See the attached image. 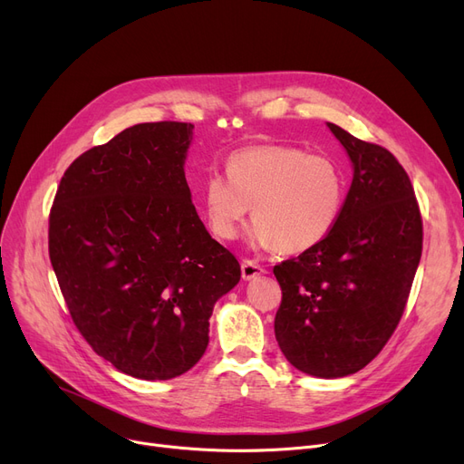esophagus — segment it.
Segmentation results:
<instances>
[{
    "mask_svg": "<svg viewBox=\"0 0 464 464\" xmlns=\"http://www.w3.org/2000/svg\"><path fill=\"white\" fill-rule=\"evenodd\" d=\"M240 273H242V280H254V278L265 275L266 271L263 269L259 263L245 259V261H242V265H240Z\"/></svg>",
    "mask_w": 464,
    "mask_h": 464,
    "instance_id": "esophagus-1",
    "label": "esophagus"
}]
</instances>
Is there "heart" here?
Wrapping results in <instances>:
<instances>
[{
    "label": "heart",
    "mask_w": 464,
    "mask_h": 464,
    "mask_svg": "<svg viewBox=\"0 0 464 464\" xmlns=\"http://www.w3.org/2000/svg\"><path fill=\"white\" fill-rule=\"evenodd\" d=\"M226 173L208 175L199 193L208 229L222 240L240 233L252 207L254 248L303 254L331 235L346 205L344 169L297 146H245L229 154Z\"/></svg>",
    "instance_id": "b5f03b06"
}]
</instances>
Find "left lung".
I'll return each mask as SVG.
<instances>
[{
    "label": "left lung",
    "instance_id": "8db88e82",
    "mask_svg": "<svg viewBox=\"0 0 464 464\" xmlns=\"http://www.w3.org/2000/svg\"><path fill=\"white\" fill-rule=\"evenodd\" d=\"M353 179L331 235L273 273L282 287L275 334L285 359L343 378L382 352L404 312L423 246L421 214L395 156L327 121Z\"/></svg>",
    "mask_w": 464,
    "mask_h": 464
}]
</instances>
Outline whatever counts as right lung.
<instances>
[{"instance_id": "obj_1", "label": "right lung", "mask_w": 464, "mask_h": 464, "mask_svg": "<svg viewBox=\"0 0 464 464\" xmlns=\"http://www.w3.org/2000/svg\"><path fill=\"white\" fill-rule=\"evenodd\" d=\"M193 126L137 124L63 173L48 254L71 318L97 355L140 380L188 372L214 304L240 280L235 256L191 203Z\"/></svg>"}]
</instances>
